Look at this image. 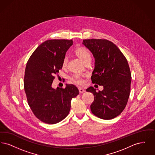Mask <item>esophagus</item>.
<instances>
[{
  "instance_id": "esophagus-1",
  "label": "esophagus",
  "mask_w": 155,
  "mask_h": 155,
  "mask_svg": "<svg viewBox=\"0 0 155 155\" xmlns=\"http://www.w3.org/2000/svg\"><path fill=\"white\" fill-rule=\"evenodd\" d=\"M78 89H79V92H80V93H81V94H82V93H84V92H85V90L84 89L82 88H79Z\"/></svg>"
}]
</instances>
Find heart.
<instances>
[{
  "mask_svg": "<svg viewBox=\"0 0 155 155\" xmlns=\"http://www.w3.org/2000/svg\"><path fill=\"white\" fill-rule=\"evenodd\" d=\"M75 53L83 61L89 58H91V53L88 49L85 47L77 48L75 50ZM67 61H68V58L67 56H65L63 59V61H62L63 67H66L67 66ZM71 81L73 82L78 84H82L84 82V81L81 78L80 75L78 74H74L71 77Z\"/></svg>",
  "mask_w": 155,
  "mask_h": 155,
  "instance_id": "obj_1",
  "label": "heart"
}]
</instances>
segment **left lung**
Here are the masks:
<instances>
[{
  "mask_svg": "<svg viewBox=\"0 0 155 155\" xmlns=\"http://www.w3.org/2000/svg\"><path fill=\"white\" fill-rule=\"evenodd\" d=\"M82 44L95 58L92 82L103 86L102 91L96 92L92 87L86 90L94 95L91 111L104 120L115 118L125 109L130 94L131 74L127 60L118 47L107 39H84Z\"/></svg>",
  "mask_w": 155,
  "mask_h": 155,
  "instance_id": "left-lung-1",
  "label": "left lung"
}]
</instances>
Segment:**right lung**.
I'll list each match as a JSON object with an SVG mask.
<instances>
[{"label": "right lung", "instance_id": "1", "mask_svg": "<svg viewBox=\"0 0 155 155\" xmlns=\"http://www.w3.org/2000/svg\"><path fill=\"white\" fill-rule=\"evenodd\" d=\"M73 40L51 39L40 45L30 56L25 67L24 87L28 105L34 115L49 124L66 118L71 99L79 94L73 84L65 88H52L54 75L62 68L63 59Z\"/></svg>", "mask_w": 155, "mask_h": 155}]
</instances>
